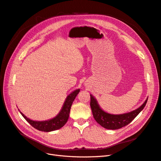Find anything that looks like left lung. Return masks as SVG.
I'll use <instances>...</instances> for the list:
<instances>
[{
    "label": "left lung",
    "instance_id": "1",
    "mask_svg": "<svg viewBox=\"0 0 161 161\" xmlns=\"http://www.w3.org/2000/svg\"><path fill=\"white\" fill-rule=\"evenodd\" d=\"M90 105L93 118L97 122L101 125L102 127L108 130L119 129L129 124L140 114V112L144 108L148 101L147 98L140 108L134 111H131L129 113L115 115L107 113L103 111L100 108L98 102L95 97L92 95H90Z\"/></svg>",
    "mask_w": 161,
    "mask_h": 161
}]
</instances>
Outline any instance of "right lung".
<instances>
[{"mask_svg": "<svg viewBox=\"0 0 161 161\" xmlns=\"http://www.w3.org/2000/svg\"><path fill=\"white\" fill-rule=\"evenodd\" d=\"M79 92L80 89H78L68 95L61 110L58 113V114L52 119L46 121H35L29 119L25 115L22 114L21 111L20 113L29 124L38 130L48 132V131L58 130L63 127L67 122L69 118L71 105Z\"/></svg>", "mask_w": 161, "mask_h": 161, "instance_id": "add662e5", "label": "right lung"}]
</instances>
